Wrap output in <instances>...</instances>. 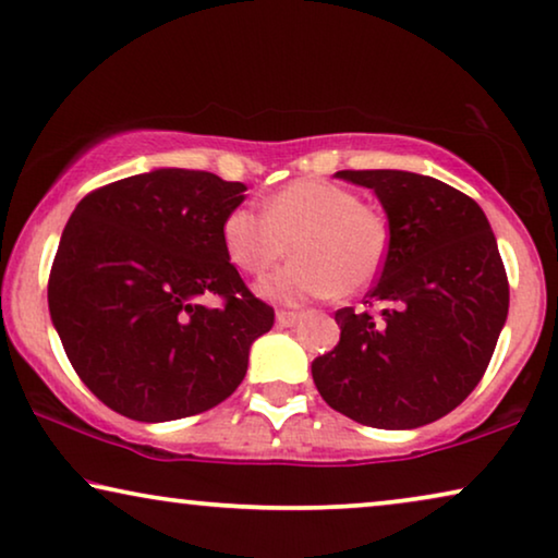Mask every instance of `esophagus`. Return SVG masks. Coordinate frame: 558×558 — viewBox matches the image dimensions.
Returning <instances> with one entry per match:
<instances>
[{
    "instance_id": "esophagus-1",
    "label": "esophagus",
    "mask_w": 558,
    "mask_h": 558,
    "mask_svg": "<svg viewBox=\"0 0 558 558\" xmlns=\"http://www.w3.org/2000/svg\"><path fill=\"white\" fill-rule=\"evenodd\" d=\"M298 318H301V313H298V311H278V313H276L278 326H282V328L295 326V324H298Z\"/></svg>"
}]
</instances>
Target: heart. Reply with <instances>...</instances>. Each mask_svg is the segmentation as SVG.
I'll use <instances>...</instances> for the list:
<instances>
[{"label":"heart","mask_w":558,"mask_h":558,"mask_svg":"<svg viewBox=\"0 0 558 558\" xmlns=\"http://www.w3.org/2000/svg\"><path fill=\"white\" fill-rule=\"evenodd\" d=\"M222 242L247 276H265L290 245L295 260L257 290L270 301L301 303L372 286L387 263L389 225L347 186L305 177L270 194L263 211L234 207L222 222Z\"/></svg>","instance_id":"obj_1"}]
</instances>
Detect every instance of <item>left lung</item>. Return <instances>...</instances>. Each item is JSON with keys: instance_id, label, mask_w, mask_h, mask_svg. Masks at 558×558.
Masks as SVG:
<instances>
[{"instance_id": "left-lung-1", "label": "left lung", "mask_w": 558, "mask_h": 558, "mask_svg": "<svg viewBox=\"0 0 558 558\" xmlns=\"http://www.w3.org/2000/svg\"><path fill=\"white\" fill-rule=\"evenodd\" d=\"M374 190L389 219V253L366 303L336 311L341 339L313 361L328 407L379 429H412L452 412L483 379L508 316L496 234L475 199L397 169L336 171Z\"/></svg>"}]
</instances>
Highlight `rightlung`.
I'll return each mask as SVG.
<instances>
[{
  "instance_id": "right-lung-1",
  "label": "right lung",
  "mask_w": 558,
  "mask_h": 558,
  "mask_svg": "<svg viewBox=\"0 0 558 558\" xmlns=\"http://www.w3.org/2000/svg\"><path fill=\"white\" fill-rule=\"evenodd\" d=\"M245 184L156 169L90 192L54 253L47 303L85 387L138 422L192 417L245 379L276 313L227 257L222 222ZM217 294L223 305L202 306Z\"/></svg>"
}]
</instances>
